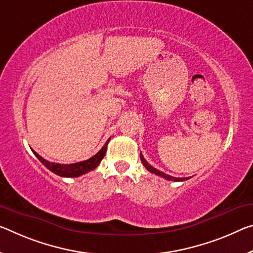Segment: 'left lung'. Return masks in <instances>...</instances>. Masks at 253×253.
<instances>
[{
	"label": "left lung",
	"mask_w": 253,
	"mask_h": 253,
	"mask_svg": "<svg viewBox=\"0 0 253 253\" xmlns=\"http://www.w3.org/2000/svg\"><path fill=\"white\" fill-rule=\"evenodd\" d=\"M141 161H142V163H143V166L145 167L148 171L152 172V173L156 174V175H160V177H162V178L167 179V180H171V181H184V180L190 179V177H189V178H174V177H171V175H169V174L163 173L162 171H160V170H158V169H155V168L152 167L151 164H148V163L146 162V160L144 159V156L142 155V153H141Z\"/></svg>",
	"instance_id": "1"
}]
</instances>
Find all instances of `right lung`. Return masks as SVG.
Segmentation results:
<instances>
[{
    "instance_id": "1",
    "label": "right lung",
    "mask_w": 253,
    "mask_h": 253,
    "mask_svg": "<svg viewBox=\"0 0 253 253\" xmlns=\"http://www.w3.org/2000/svg\"><path fill=\"white\" fill-rule=\"evenodd\" d=\"M109 141H110V138L106 142V144L103 145L101 150H100L97 154L92 156L91 159L85 160V161H82V162L72 163V164H61V163L49 162V161H47V160L42 159V156L36 153L35 151H33V152H34V154L37 156L39 161L42 162L48 170L54 172L55 174L61 175V177H66V178H74V177H79V175L86 173V172H89V171L94 170L95 168L99 166L100 162H101V160L103 159V156H105V154H106L107 145H108V143H109Z\"/></svg>"
}]
</instances>
